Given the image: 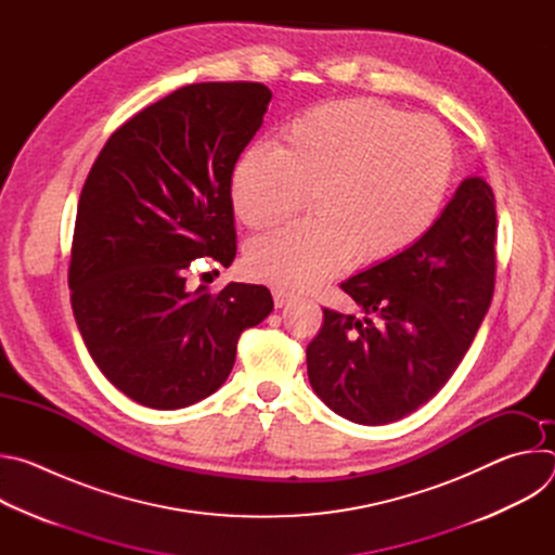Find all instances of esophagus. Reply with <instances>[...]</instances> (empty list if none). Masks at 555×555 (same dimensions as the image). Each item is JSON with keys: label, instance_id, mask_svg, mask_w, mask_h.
Listing matches in <instances>:
<instances>
[{"label": "esophagus", "instance_id": "34e87169", "mask_svg": "<svg viewBox=\"0 0 555 555\" xmlns=\"http://www.w3.org/2000/svg\"><path fill=\"white\" fill-rule=\"evenodd\" d=\"M272 296H274V305H276V307H283V305H287V302L292 300V294H289L287 289H281V287H276V289L272 292Z\"/></svg>", "mask_w": 555, "mask_h": 555}]
</instances>
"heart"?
Wrapping results in <instances>:
<instances>
[{"instance_id": "obj_1", "label": "heart", "mask_w": 555, "mask_h": 555, "mask_svg": "<svg viewBox=\"0 0 555 555\" xmlns=\"http://www.w3.org/2000/svg\"><path fill=\"white\" fill-rule=\"evenodd\" d=\"M452 173L446 129L375 99H340L294 116L274 149L242 153L230 178L232 210L248 228L311 217L250 242V276L309 289L351 259L375 266L420 242L437 219Z\"/></svg>"}]
</instances>
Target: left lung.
<instances>
[{"instance_id":"8db88e82","label":"left lung","mask_w":555,"mask_h":555,"mask_svg":"<svg viewBox=\"0 0 555 555\" xmlns=\"http://www.w3.org/2000/svg\"><path fill=\"white\" fill-rule=\"evenodd\" d=\"M494 246V193L467 178L420 242L340 283L364 319L323 307L307 345L315 395L366 426L398 422L435 398L490 309Z\"/></svg>"}]
</instances>
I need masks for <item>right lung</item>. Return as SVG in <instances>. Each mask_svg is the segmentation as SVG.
I'll return each instance as SVG.
<instances>
[{"instance_id": "right-lung-1", "label": "right lung", "mask_w": 555, "mask_h": 555, "mask_svg": "<svg viewBox=\"0 0 555 555\" xmlns=\"http://www.w3.org/2000/svg\"><path fill=\"white\" fill-rule=\"evenodd\" d=\"M263 83H193L122 122L78 199L72 311L103 375L133 402L176 411L215 392L242 332L272 311L266 285L189 287L197 259L236 255L230 178L263 125Z\"/></svg>"}]
</instances>
